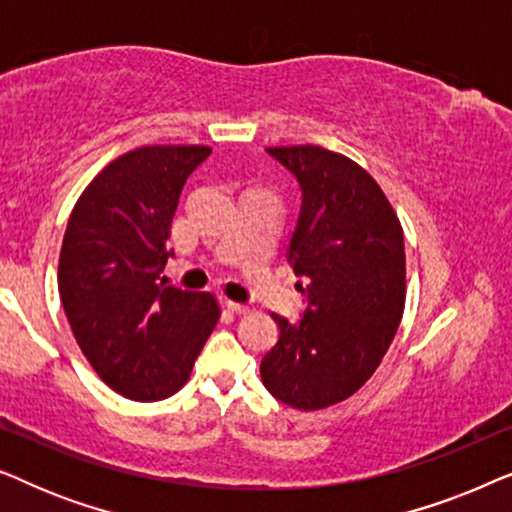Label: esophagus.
<instances>
[{
  "mask_svg": "<svg viewBox=\"0 0 512 512\" xmlns=\"http://www.w3.org/2000/svg\"><path fill=\"white\" fill-rule=\"evenodd\" d=\"M226 307L233 314H247L249 312V307L247 305H242V303H233V300H226Z\"/></svg>",
  "mask_w": 512,
  "mask_h": 512,
  "instance_id": "1",
  "label": "esophagus"
}]
</instances>
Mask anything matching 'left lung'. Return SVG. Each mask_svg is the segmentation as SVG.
Returning <instances> with one entry per match:
<instances>
[{"label": "left lung", "instance_id": "left-lung-1", "mask_svg": "<svg viewBox=\"0 0 512 512\" xmlns=\"http://www.w3.org/2000/svg\"><path fill=\"white\" fill-rule=\"evenodd\" d=\"M265 151L300 186L286 258L305 310L298 324L272 314L279 338L261 377L291 408H328L363 387L394 340L405 305L403 228L354 160L312 144Z\"/></svg>", "mask_w": 512, "mask_h": 512}]
</instances>
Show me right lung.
<instances>
[{"instance_id":"obj_1","label":"right lung","mask_w":512,"mask_h":512,"mask_svg":"<svg viewBox=\"0 0 512 512\" xmlns=\"http://www.w3.org/2000/svg\"><path fill=\"white\" fill-rule=\"evenodd\" d=\"M209 146H142L90 181L69 216L58 286L81 352L111 389L163 401L219 319L212 293L165 284L172 216Z\"/></svg>"}]
</instances>
